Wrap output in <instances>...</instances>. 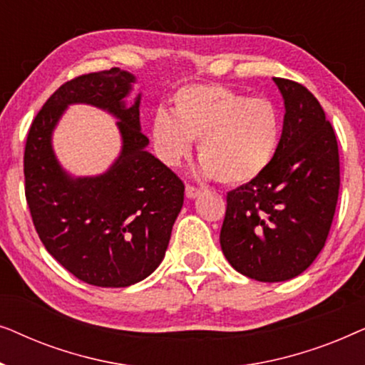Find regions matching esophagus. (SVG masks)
Wrapping results in <instances>:
<instances>
[{
    "label": "esophagus",
    "mask_w": 365,
    "mask_h": 365,
    "mask_svg": "<svg viewBox=\"0 0 365 365\" xmlns=\"http://www.w3.org/2000/svg\"><path fill=\"white\" fill-rule=\"evenodd\" d=\"M201 192H202V189L192 186V184H187V186H186V197H189V199L197 197Z\"/></svg>",
    "instance_id": "1"
}]
</instances>
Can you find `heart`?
Instances as JSON below:
<instances>
[{
	"mask_svg": "<svg viewBox=\"0 0 365 365\" xmlns=\"http://www.w3.org/2000/svg\"><path fill=\"white\" fill-rule=\"evenodd\" d=\"M153 139L168 166H178L197 141L202 171L224 186H242L272 163L281 116L267 98H247L222 84H191L174 94L173 114H154Z\"/></svg>",
	"mask_w": 365,
	"mask_h": 365,
	"instance_id": "heart-1",
	"label": "heart"
}]
</instances>
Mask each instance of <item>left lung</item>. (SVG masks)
<instances>
[{
  "label": "left lung",
  "instance_id": "1",
  "mask_svg": "<svg viewBox=\"0 0 365 365\" xmlns=\"http://www.w3.org/2000/svg\"><path fill=\"white\" fill-rule=\"evenodd\" d=\"M284 98V126L261 176L227 192L222 252L244 276L281 282L302 274L327 241L341 168L332 124L314 94L274 78Z\"/></svg>",
  "mask_w": 365,
  "mask_h": 365
}]
</instances>
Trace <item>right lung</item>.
Masks as SVG:
<instances>
[{
	"mask_svg": "<svg viewBox=\"0 0 365 365\" xmlns=\"http://www.w3.org/2000/svg\"><path fill=\"white\" fill-rule=\"evenodd\" d=\"M133 74L111 68L81 74L39 109L24 148V194L46 251L79 281L128 287L146 279L166 254L184 202V184L146 151L139 99L126 108ZM93 103L119 119L122 156L108 173L74 180L58 166L51 134L69 103Z\"/></svg>",
	"mask_w": 365,
	"mask_h": 365,
	"instance_id": "1",
	"label": "right lung"
}]
</instances>
